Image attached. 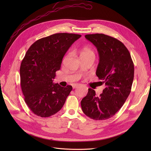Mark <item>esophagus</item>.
Returning a JSON list of instances; mask_svg holds the SVG:
<instances>
[{
  "mask_svg": "<svg viewBox=\"0 0 151 151\" xmlns=\"http://www.w3.org/2000/svg\"><path fill=\"white\" fill-rule=\"evenodd\" d=\"M79 85H80L78 84V83H75V84L73 85V88H78V87H79Z\"/></svg>",
  "mask_w": 151,
  "mask_h": 151,
  "instance_id": "esophagus-1",
  "label": "esophagus"
}]
</instances>
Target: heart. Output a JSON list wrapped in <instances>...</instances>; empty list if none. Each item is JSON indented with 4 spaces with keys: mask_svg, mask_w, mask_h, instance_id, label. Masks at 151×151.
<instances>
[{
    "mask_svg": "<svg viewBox=\"0 0 151 151\" xmlns=\"http://www.w3.org/2000/svg\"><path fill=\"white\" fill-rule=\"evenodd\" d=\"M85 55H94V52L91 48H90L87 47H83L79 51V56L81 57V56Z\"/></svg>",
    "mask_w": 151,
    "mask_h": 151,
    "instance_id": "heart-1",
    "label": "heart"
}]
</instances>
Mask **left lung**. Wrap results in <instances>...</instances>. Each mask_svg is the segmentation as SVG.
<instances>
[{"instance_id": "left-lung-1", "label": "left lung", "mask_w": 151, "mask_h": 151, "mask_svg": "<svg viewBox=\"0 0 151 151\" xmlns=\"http://www.w3.org/2000/svg\"><path fill=\"white\" fill-rule=\"evenodd\" d=\"M94 45L99 55L96 75L106 88L99 97L88 88L81 102L83 112L94 120L112 118L121 108L131 92L134 79V63L123 43L101 33L86 35Z\"/></svg>"}]
</instances>
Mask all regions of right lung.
<instances>
[{
	"label": "right lung",
	"mask_w": 151,
	"mask_h": 151,
	"mask_svg": "<svg viewBox=\"0 0 151 151\" xmlns=\"http://www.w3.org/2000/svg\"><path fill=\"white\" fill-rule=\"evenodd\" d=\"M81 35L60 33L38 39L30 46L21 63V87L32 112L40 117L58 112L72 90L53 83L63 58Z\"/></svg>",
	"instance_id": "1"
}]
</instances>
